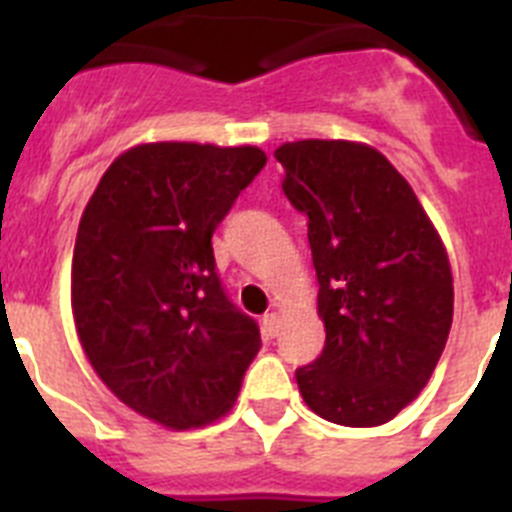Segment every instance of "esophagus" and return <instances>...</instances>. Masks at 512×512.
I'll list each match as a JSON object with an SVG mask.
<instances>
[{
	"mask_svg": "<svg viewBox=\"0 0 512 512\" xmlns=\"http://www.w3.org/2000/svg\"><path fill=\"white\" fill-rule=\"evenodd\" d=\"M261 325H264V336L274 338L279 333V315L277 312H266L264 320H261Z\"/></svg>",
	"mask_w": 512,
	"mask_h": 512,
	"instance_id": "1",
	"label": "esophagus"
}]
</instances>
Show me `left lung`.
I'll return each mask as SVG.
<instances>
[{"instance_id": "1", "label": "left lung", "mask_w": 512, "mask_h": 512, "mask_svg": "<svg viewBox=\"0 0 512 512\" xmlns=\"http://www.w3.org/2000/svg\"><path fill=\"white\" fill-rule=\"evenodd\" d=\"M274 156L287 200L307 215L325 325L320 359L297 369L302 400L348 428L387 423L420 395L449 338V253L377 148L310 138Z\"/></svg>"}]
</instances>
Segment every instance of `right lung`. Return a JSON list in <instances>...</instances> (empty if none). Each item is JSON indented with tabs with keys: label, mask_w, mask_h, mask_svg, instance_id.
Masks as SVG:
<instances>
[{
	"label": "right lung",
	"mask_w": 512,
	"mask_h": 512,
	"mask_svg": "<svg viewBox=\"0 0 512 512\" xmlns=\"http://www.w3.org/2000/svg\"><path fill=\"white\" fill-rule=\"evenodd\" d=\"M264 164L256 146L140 143L112 161L81 215V348L117 400L171 431L223 418L259 354V325L217 277L212 233Z\"/></svg>",
	"instance_id": "1"
}]
</instances>
